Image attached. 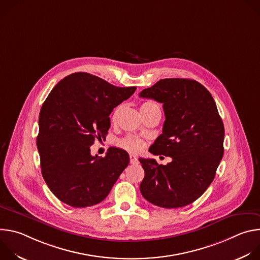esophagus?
Segmentation results:
<instances>
[{
	"label": "esophagus",
	"mask_w": 260,
	"mask_h": 260,
	"mask_svg": "<svg viewBox=\"0 0 260 260\" xmlns=\"http://www.w3.org/2000/svg\"><path fill=\"white\" fill-rule=\"evenodd\" d=\"M129 161H131V164H138V158L136 157V156H134V155H131L129 156Z\"/></svg>",
	"instance_id": "esophagus-1"
}]
</instances>
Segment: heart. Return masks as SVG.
I'll return each mask as SVG.
<instances>
[{
	"label": "heart",
	"instance_id": "heart-1",
	"mask_svg": "<svg viewBox=\"0 0 260 260\" xmlns=\"http://www.w3.org/2000/svg\"><path fill=\"white\" fill-rule=\"evenodd\" d=\"M153 107H156L155 104L151 103V102H144L142 105H141V112H144V111H147L149 110ZM121 110V106H118L114 109L113 113H112V120L115 121L117 119V116L120 112ZM119 145L120 147H122L123 149L129 151V152H133V153H138V152H141L143 150L144 148V142L137 138V137H133V136H128L124 139H122L120 142H119Z\"/></svg>",
	"mask_w": 260,
	"mask_h": 260
}]
</instances>
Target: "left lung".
<instances>
[{
  "label": "left lung",
  "instance_id": "left-lung-1",
  "mask_svg": "<svg viewBox=\"0 0 260 260\" xmlns=\"http://www.w3.org/2000/svg\"><path fill=\"white\" fill-rule=\"evenodd\" d=\"M140 96L162 104V134L149 151L172 158L166 166L139 158L145 172L141 193L161 208L187 206L210 186L223 156L224 125L215 101L201 83L184 78L161 79Z\"/></svg>",
  "mask_w": 260,
  "mask_h": 260
}]
</instances>
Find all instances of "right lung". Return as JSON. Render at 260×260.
I'll return each instance as SVG.
<instances>
[{
  "label": "right lung",
  "mask_w": 260,
  "mask_h": 260,
  "mask_svg": "<svg viewBox=\"0 0 260 260\" xmlns=\"http://www.w3.org/2000/svg\"><path fill=\"white\" fill-rule=\"evenodd\" d=\"M136 89L78 72L60 80L43 103L37 137L41 172L62 203L74 208L101 203L128 166L126 151L111 147L99 157L90 154V146L106 139L109 115Z\"/></svg>",
  "instance_id": "right-lung-1"
}]
</instances>
